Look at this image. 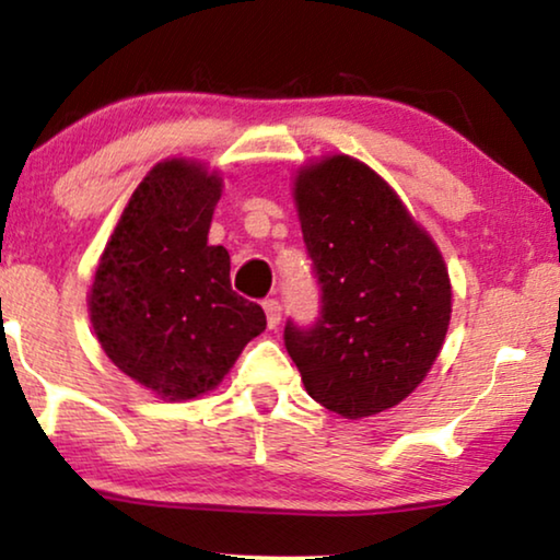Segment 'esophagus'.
Returning a JSON list of instances; mask_svg holds the SVG:
<instances>
[{"instance_id": "obj_1", "label": "esophagus", "mask_w": 560, "mask_h": 560, "mask_svg": "<svg viewBox=\"0 0 560 560\" xmlns=\"http://www.w3.org/2000/svg\"><path fill=\"white\" fill-rule=\"evenodd\" d=\"M264 310H266V319H269V327L273 329L281 322V304L277 299H266Z\"/></svg>"}]
</instances>
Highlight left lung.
Returning <instances> with one entry per match:
<instances>
[{
	"mask_svg": "<svg viewBox=\"0 0 560 560\" xmlns=\"http://www.w3.org/2000/svg\"><path fill=\"white\" fill-rule=\"evenodd\" d=\"M304 243L322 283L312 329L289 322L283 342L310 396L365 419L411 396L439 358L452 319V281L434 238L398 192L348 154L294 177Z\"/></svg>",
	"mask_w": 560,
	"mask_h": 560,
	"instance_id": "8db88e82",
	"label": "left lung"
}]
</instances>
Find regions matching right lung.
<instances>
[{
	"label": "right lung",
	"mask_w": 560,
	"mask_h": 560,
	"mask_svg": "<svg viewBox=\"0 0 560 560\" xmlns=\"http://www.w3.org/2000/svg\"><path fill=\"white\" fill-rule=\"evenodd\" d=\"M223 177L172 156L154 164L116 223L89 291L101 348L162 400L218 388L266 314L231 289V256L210 246Z\"/></svg>",
	"instance_id": "right-lung-1"
}]
</instances>
